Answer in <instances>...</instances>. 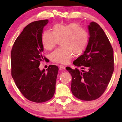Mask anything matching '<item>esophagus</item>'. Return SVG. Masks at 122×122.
I'll return each instance as SVG.
<instances>
[{"label": "esophagus", "mask_w": 122, "mask_h": 122, "mask_svg": "<svg viewBox=\"0 0 122 122\" xmlns=\"http://www.w3.org/2000/svg\"><path fill=\"white\" fill-rule=\"evenodd\" d=\"M59 67H60V68L61 69H65V67L64 66H63L62 65H60L59 66Z\"/></svg>", "instance_id": "1"}]
</instances>
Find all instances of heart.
<instances>
[{"mask_svg": "<svg viewBox=\"0 0 122 122\" xmlns=\"http://www.w3.org/2000/svg\"><path fill=\"white\" fill-rule=\"evenodd\" d=\"M61 40L62 46L51 54L50 59L53 62L66 64L74 54L80 55L86 51L89 41V35L79 24L72 22L66 25L55 24L53 32L45 30L41 36L42 45L47 51L55 48Z\"/></svg>", "mask_w": 122, "mask_h": 122, "instance_id": "1", "label": "heart"}]
</instances>
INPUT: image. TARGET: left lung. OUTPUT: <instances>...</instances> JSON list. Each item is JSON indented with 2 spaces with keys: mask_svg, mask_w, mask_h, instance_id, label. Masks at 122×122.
<instances>
[{
  "mask_svg": "<svg viewBox=\"0 0 122 122\" xmlns=\"http://www.w3.org/2000/svg\"><path fill=\"white\" fill-rule=\"evenodd\" d=\"M89 41L84 53L73 63L81 71L66 67L71 74V90L76 98L83 101L96 100L108 86L114 70L113 51L108 37L98 24L88 26Z\"/></svg>",
  "mask_w": 122,
  "mask_h": 122,
  "instance_id": "left-lung-1",
  "label": "left lung"
}]
</instances>
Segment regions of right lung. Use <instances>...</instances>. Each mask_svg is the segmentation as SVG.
I'll use <instances>...</instances> for the list:
<instances>
[{
  "mask_svg": "<svg viewBox=\"0 0 122 122\" xmlns=\"http://www.w3.org/2000/svg\"><path fill=\"white\" fill-rule=\"evenodd\" d=\"M47 19L32 22L24 28L11 51V75L18 89L28 100L46 102L53 97L59 68L49 65L47 71L39 69L46 60L41 36Z\"/></svg>",
  "mask_w": 122,
  "mask_h": 122,
  "instance_id": "add662e5",
  "label": "right lung"
}]
</instances>
